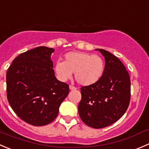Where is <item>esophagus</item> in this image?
Listing matches in <instances>:
<instances>
[{
  "label": "esophagus",
  "mask_w": 149,
  "mask_h": 149,
  "mask_svg": "<svg viewBox=\"0 0 149 149\" xmlns=\"http://www.w3.org/2000/svg\"><path fill=\"white\" fill-rule=\"evenodd\" d=\"M69 88H70V90H76V89H77V88L75 87V86H72V85H70V86H69Z\"/></svg>",
  "instance_id": "1"
}]
</instances>
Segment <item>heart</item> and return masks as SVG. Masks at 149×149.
<instances>
[{"label": "heart", "mask_w": 149, "mask_h": 149, "mask_svg": "<svg viewBox=\"0 0 149 149\" xmlns=\"http://www.w3.org/2000/svg\"><path fill=\"white\" fill-rule=\"evenodd\" d=\"M105 70V61L99 55L81 52H72L65 55L64 62L58 61L54 66L57 77L62 81L70 79L75 73L76 81L83 86L96 83Z\"/></svg>", "instance_id": "obj_1"}]
</instances>
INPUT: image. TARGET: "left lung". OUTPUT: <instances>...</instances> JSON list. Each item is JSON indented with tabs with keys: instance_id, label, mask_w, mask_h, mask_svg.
Masks as SVG:
<instances>
[{
	"instance_id": "8db88e82",
	"label": "left lung",
	"mask_w": 149,
	"mask_h": 149,
	"mask_svg": "<svg viewBox=\"0 0 149 149\" xmlns=\"http://www.w3.org/2000/svg\"><path fill=\"white\" fill-rule=\"evenodd\" d=\"M105 58V70L96 83L81 88L79 114L87 126L100 129L119 120L130 100V79L123 63L106 50L96 49Z\"/></svg>"
}]
</instances>
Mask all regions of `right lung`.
Wrapping results in <instances>:
<instances>
[{
  "label": "right lung",
  "instance_id": "right-lung-1",
  "mask_svg": "<svg viewBox=\"0 0 149 149\" xmlns=\"http://www.w3.org/2000/svg\"><path fill=\"white\" fill-rule=\"evenodd\" d=\"M52 48L38 47L17 56L6 73L7 98L21 119L44 126L55 119L69 93V86L57 79Z\"/></svg>",
  "mask_w": 149,
  "mask_h": 149
}]
</instances>
